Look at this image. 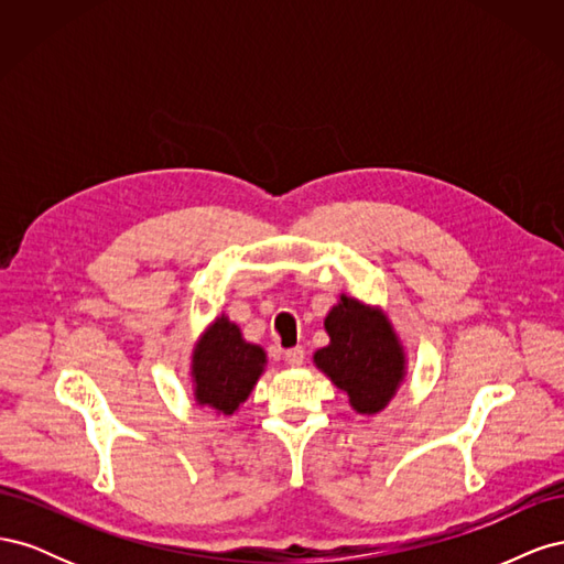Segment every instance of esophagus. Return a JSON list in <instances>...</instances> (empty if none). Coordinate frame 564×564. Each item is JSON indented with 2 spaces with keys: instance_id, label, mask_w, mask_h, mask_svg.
<instances>
[{
  "instance_id": "1",
  "label": "esophagus",
  "mask_w": 564,
  "mask_h": 564,
  "mask_svg": "<svg viewBox=\"0 0 564 564\" xmlns=\"http://www.w3.org/2000/svg\"><path fill=\"white\" fill-rule=\"evenodd\" d=\"M303 360H305V350H303L301 346L284 350V362H286L289 367H301V365H303Z\"/></svg>"
}]
</instances>
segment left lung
Instances as JSON below:
<instances>
[{"instance_id": "1", "label": "left lung", "mask_w": 564, "mask_h": 564, "mask_svg": "<svg viewBox=\"0 0 564 564\" xmlns=\"http://www.w3.org/2000/svg\"><path fill=\"white\" fill-rule=\"evenodd\" d=\"M329 344L313 355L315 367L348 395L360 416L383 412L406 379V352L381 305L348 294L324 317Z\"/></svg>"}]
</instances>
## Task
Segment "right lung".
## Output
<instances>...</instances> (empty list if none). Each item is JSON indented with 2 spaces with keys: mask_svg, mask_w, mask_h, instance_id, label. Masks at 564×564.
Here are the masks:
<instances>
[{
  "mask_svg": "<svg viewBox=\"0 0 564 564\" xmlns=\"http://www.w3.org/2000/svg\"><path fill=\"white\" fill-rule=\"evenodd\" d=\"M268 355L249 344L240 327L220 313L195 340L191 355L193 395L218 416H232L265 371Z\"/></svg>",
  "mask_w": 564,
  "mask_h": 564,
  "instance_id": "right-lung-1",
  "label": "right lung"
}]
</instances>
